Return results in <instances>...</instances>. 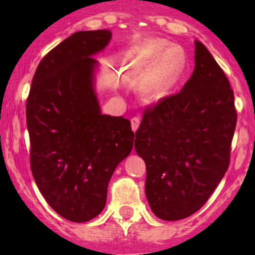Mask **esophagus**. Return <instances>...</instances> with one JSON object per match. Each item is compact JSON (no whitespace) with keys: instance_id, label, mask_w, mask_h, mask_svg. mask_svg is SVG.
Returning <instances> with one entry per match:
<instances>
[{"instance_id":"esophagus-1","label":"esophagus","mask_w":255,"mask_h":255,"mask_svg":"<svg viewBox=\"0 0 255 255\" xmlns=\"http://www.w3.org/2000/svg\"><path fill=\"white\" fill-rule=\"evenodd\" d=\"M139 125H140V119H139V118H131V119H130L131 130L136 131L137 128H139Z\"/></svg>"}]
</instances>
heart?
I'll list each match as a JSON object with an SVG mask.
<instances>
[{"instance_id":"obj_1","label":"heart","mask_w":255,"mask_h":255,"mask_svg":"<svg viewBox=\"0 0 255 255\" xmlns=\"http://www.w3.org/2000/svg\"><path fill=\"white\" fill-rule=\"evenodd\" d=\"M168 45L164 40H153L150 45V55L153 60H157L156 69L151 81L146 87L145 92L148 99H158L162 97L169 86L176 80V78L182 72L184 66V54L180 46L174 45L168 48L163 52Z\"/></svg>"}]
</instances>
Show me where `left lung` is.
Listing matches in <instances>:
<instances>
[{"label":"left lung","mask_w":255,"mask_h":255,"mask_svg":"<svg viewBox=\"0 0 255 255\" xmlns=\"http://www.w3.org/2000/svg\"><path fill=\"white\" fill-rule=\"evenodd\" d=\"M195 67L176 95L145 110L135 133L145 160V193L164 221L189 217L203 207L230 162L236 127L234 92L223 69L195 40Z\"/></svg>","instance_id":"1"}]
</instances>
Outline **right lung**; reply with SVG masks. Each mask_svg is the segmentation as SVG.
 Wrapping results in <instances>:
<instances>
[{"mask_svg": "<svg viewBox=\"0 0 255 255\" xmlns=\"http://www.w3.org/2000/svg\"><path fill=\"white\" fill-rule=\"evenodd\" d=\"M109 30L80 31L38 64L26 102L30 162L38 189L54 211L83 223L103 211L116 166L130 153L134 133L122 116L103 115L93 56Z\"/></svg>", "mask_w": 255, "mask_h": 255, "instance_id": "add662e5", "label": "right lung"}]
</instances>
